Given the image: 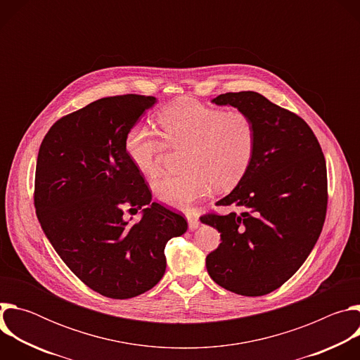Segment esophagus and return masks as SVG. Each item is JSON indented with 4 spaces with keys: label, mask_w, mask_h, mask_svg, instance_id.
<instances>
[{
    "label": "esophagus",
    "mask_w": 360,
    "mask_h": 360,
    "mask_svg": "<svg viewBox=\"0 0 360 360\" xmlns=\"http://www.w3.org/2000/svg\"><path fill=\"white\" fill-rule=\"evenodd\" d=\"M186 217V221H188V225H189V229H196L198 225H199V219H198V215L195 212H186L185 214Z\"/></svg>",
    "instance_id": "34e87169"
}]
</instances>
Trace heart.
I'll return each instance as SVG.
<instances>
[{"mask_svg":"<svg viewBox=\"0 0 360 360\" xmlns=\"http://www.w3.org/2000/svg\"><path fill=\"white\" fill-rule=\"evenodd\" d=\"M158 122L162 135L145 124L132 125L125 135V150L136 169L150 176L160 169L167 143L186 146L182 160L186 171L152 182L157 199L168 207L186 210L214 186L232 189L248 172L258 142L249 114L184 99L161 110Z\"/></svg>","mask_w":360,"mask_h":360,"instance_id":"1","label":"heart"}]
</instances>
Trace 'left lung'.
<instances>
[{
    "label": "left lung",
    "mask_w": 360,
    "mask_h": 360,
    "mask_svg": "<svg viewBox=\"0 0 360 360\" xmlns=\"http://www.w3.org/2000/svg\"><path fill=\"white\" fill-rule=\"evenodd\" d=\"M212 102L249 114L258 142L245 176L217 202L242 212L200 217L221 232V245L207 256V269L226 290L262 296L302 266L322 232L328 208L326 161L311 127L264 95L226 92Z\"/></svg>",
    "instance_id": "8db88e82"
}]
</instances>
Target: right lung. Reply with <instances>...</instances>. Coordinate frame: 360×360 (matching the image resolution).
Returning <instances> with one entry per match:
<instances>
[{"instance_id":"right-lung-1","label":"right lung","mask_w":360,"mask_h":360,"mask_svg":"<svg viewBox=\"0 0 360 360\" xmlns=\"http://www.w3.org/2000/svg\"><path fill=\"white\" fill-rule=\"evenodd\" d=\"M153 96L96 99L58 120L44 136L34 207L65 265L92 290L138 296L165 274V245L186 232L185 218L150 202V191L125 150V135ZM143 208V218L126 221Z\"/></svg>"}]
</instances>
